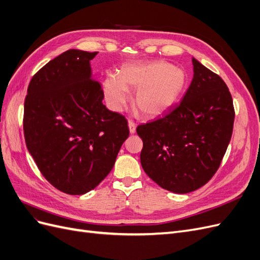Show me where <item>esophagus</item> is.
I'll list each match as a JSON object with an SVG mask.
<instances>
[{
    "mask_svg": "<svg viewBox=\"0 0 260 260\" xmlns=\"http://www.w3.org/2000/svg\"><path fill=\"white\" fill-rule=\"evenodd\" d=\"M128 125H129L130 133H131V135H133V133L136 132V129H137V123H136L135 121H133V120L129 119V121H128Z\"/></svg>",
    "mask_w": 260,
    "mask_h": 260,
    "instance_id": "obj_1",
    "label": "esophagus"
}]
</instances>
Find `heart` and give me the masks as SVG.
I'll use <instances>...</instances> for the list:
<instances>
[{
	"instance_id": "1",
	"label": "heart",
	"mask_w": 260,
	"mask_h": 260,
	"mask_svg": "<svg viewBox=\"0 0 260 260\" xmlns=\"http://www.w3.org/2000/svg\"><path fill=\"white\" fill-rule=\"evenodd\" d=\"M186 77L181 68L164 60H152L123 67L120 78L109 75L104 82V92L109 105L120 111L130 100L128 89L138 91V111L153 118L169 111L183 92Z\"/></svg>"
}]
</instances>
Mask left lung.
Segmentation results:
<instances>
[{
	"label": "left lung",
	"mask_w": 260,
	"mask_h": 260,
	"mask_svg": "<svg viewBox=\"0 0 260 260\" xmlns=\"http://www.w3.org/2000/svg\"><path fill=\"white\" fill-rule=\"evenodd\" d=\"M194 76L180 104L140 124L141 165L165 190L184 194L214 177L230 143L234 107L221 77L192 58Z\"/></svg>",
	"instance_id": "left-lung-1"
}]
</instances>
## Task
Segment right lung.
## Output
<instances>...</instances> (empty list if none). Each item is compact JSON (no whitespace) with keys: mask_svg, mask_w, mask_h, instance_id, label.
<instances>
[{"mask_svg":"<svg viewBox=\"0 0 260 260\" xmlns=\"http://www.w3.org/2000/svg\"><path fill=\"white\" fill-rule=\"evenodd\" d=\"M98 53L60 54L36 73L25 99L28 151L43 177L70 195L96 187L129 137L125 117L102 103L104 92L90 67Z\"/></svg>","mask_w":260,"mask_h":260,"instance_id":"add662e5","label":"right lung"}]
</instances>
